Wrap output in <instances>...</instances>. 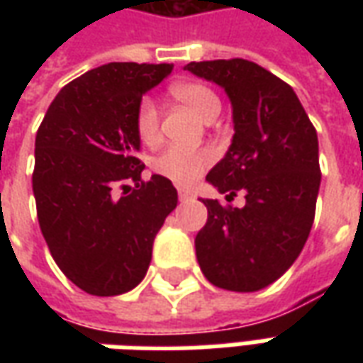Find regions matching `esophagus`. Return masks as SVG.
<instances>
[{
    "label": "esophagus",
    "instance_id": "1",
    "mask_svg": "<svg viewBox=\"0 0 363 363\" xmlns=\"http://www.w3.org/2000/svg\"><path fill=\"white\" fill-rule=\"evenodd\" d=\"M192 196H194V194H192L190 190L179 189V200H181V202H184V200H190V198H192Z\"/></svg>",
    "mask_w": 363,
    "mask_h": 363
}]
</instances>
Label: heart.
Instances as JSON below:
<instances>
[{
	"label": "heart",
	"instance_id": "heart-1",
	"mask_svg": "<svg viewBox=\"0 0 363 363\" xmlns=\"http://www.w3.org/2000/svg\"><path fill=\"white\" fill-rule=\"evenodd\" d=\"M169 93L181 101L206 122L216 118L220 112V96L208 85L198 82H179L171 85ZM134 128L140 142L145 145H155L159 142V111L151 99H142L134 112ZM216 153L210 147H182L171 145L153 159V171L165 177L174 184H190L212 165Z\"/></svg>",
	"mask_w": 363,
	"mask_h": 363
}]
</instances>
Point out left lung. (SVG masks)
<instances>
[{"label":"left lung","instance_id":"8db88e82","mask_svg":"<svg viewBox=\"0 0 363 363\" xmlns=\"http://www.w3.org/2000/svg\"><path fill=\"white\" fill-rule=\"evenodd\" d=\"M190 74L220 85L233 106L225 157L208 173L231 202L202 200L208 221L194 239L198 264L218 288L259 291L286 272L311 231L319 194L317 130L280 77L243 58L190 62Z\"/></svg>","mask_w":363,"mask_h":363}]
</instances>
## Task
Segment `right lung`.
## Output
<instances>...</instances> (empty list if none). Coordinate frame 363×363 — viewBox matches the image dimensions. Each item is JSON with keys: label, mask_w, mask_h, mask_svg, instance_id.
Listing matches in <instances>:
<instances>
[{"label": "right lung", "mask_w": 363, "mask_h": 363, "mask_svg": "<svg viewBox=\"0 0 363 363\" xmlns=\"http://www.w3.org/2000/svg\"><path fill=\"white\" fill-rule=\"evenodd\" d=\"M171 69L135 62L95 67L62 87L36 132L40 231L60 270L91 296H120L143 280L153 239L177 208L169 179L142 181L134 128L138 103Z\"/></svg>", "instance_id": "obj_1"}]
</instances>
